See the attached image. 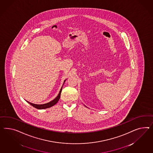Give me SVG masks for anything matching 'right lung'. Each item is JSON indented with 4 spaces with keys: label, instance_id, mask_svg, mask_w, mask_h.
Here are the masks:
<instances>
[{
    "label": "right lung",
    "instance_id": "add662e5",
    "mask_svg": "<svg viewBox=\"0 0 153 153\" xmlns=\"http://www.w3.org/2000/svg\"><path fill=\"white\" fill-rule=\"evenodd\" d=\"M64 81V82H65ZM64 84V83H63ZM63 87V86H62ZM62 87H61L60 91H59V93L58 94V96L52 101H51L50 102L48 103H45V104H42V105H37V104H34V103H30L28 101H27L28 103L32 105V106H33L34 108H36L37 109H45V108H51L52 106H53L54 105H56V103H57V102L58 101V100L60 98V96H61V91H62Z\"/></svg>",
    "mask_w": 153,
    "mask_h": 153
}]
</instances>
